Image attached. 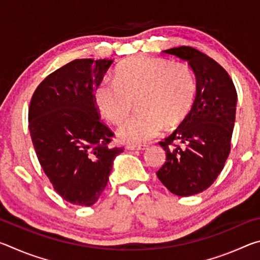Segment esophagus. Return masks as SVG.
Segmentation results:
<instances>
[{"mask_svg":"<svg viewBox=\"0 0 260 260\" xmlns=\"http://www.w3.org/2000/svg\"><path fill=\"white\" fill-rule=\"evenodd\" d=\"M148 147L147 146H127L126 149H128L131 151H142L146 150Z\"/></svg>","mask_w":260,"mask_h":260,"instance_id":"1","label":"esophagus"}]
</instances>
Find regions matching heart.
I'll return each mask as SVG.
<instances>
[{"instance_id": "obj_1", "label": "heart", "mask_w": 260, "mask_h": 260, "mask_svg": "<svg viewBox=\"0 0 260 260\" xmlns=\"http://www.w3.org/2000/svg\"><path fill=\"white\" fill-rule=\"evenodd\" d=\"M195 79L181 63L136 56L122 63L116 78L105 77L95 89L100 112L113 124H119L138 100L139 113L118 127L124 143L141 144L157 138L166 126L181 121L191 107Z\"/></svg>"}]
</instances>
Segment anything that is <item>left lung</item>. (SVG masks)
Instances as JSON below:
<instances>
[{
	"instance_id": "obj_1",
	"label": "left lung",
	"mask_w": 260,
	"mask_h": 260,
	"mask_svg": "<svg viewBox=\"0 0 260 260\" xmlns=\"http://www.w3.org/2000/svg\"><path fill=\"white\" fill-rule=\"evenodd\" d=\"M162 52L190 65L196 96L180 126L159 142L166 161L157 177L174 195L190 196L208 189L223 169L231 151L237 93L225 69L203 52L184 46Z\"/></svg>"
}]
</instances>
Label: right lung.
I'll return each mask as SVG.
<instances>
[{"label":"right lung","mask_w":260,"mask_h":260,"mask_svg":"<svg viewBox=\"0 0 260 260\" xmlns=\"http://www.w3.org/2000/svg\"><path fill=\"white\" fill-rule=\"evenodd\" d=\"M113 59H76L49 74L35 89L28 128L43 171L55 190L74 205L90 206L109 181L122 148L100 120L94 90Z\"/></svg>","instance_id":"right-lung-1"}]
</instances>
